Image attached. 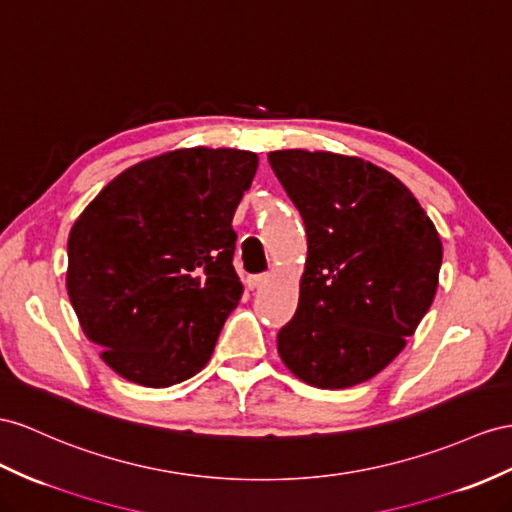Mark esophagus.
Masks as SVG:
<instances>
[{
  "mask_svg": "<svg viewBox=\"0 0 512 512\" xmlns=\"http://www.w3.org/2000/svg\"><path fill=\"white\" fill-rule=\"evenodd\" d=\"M268 281H270L268 274H259V277H251V279H248L246 285H248V290H259V287H264Z\"/></svg>",
  "mask_w": 512,
  "mask_h": 512,
  "instance_id": "esophagus-1",
  "label": "esophagus"
}]
</instances>
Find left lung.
<instances>
[{
	"mask_svg": "<svg viewBox=\"0 0 512 512\" xmlns=\"http://www.w3.org/2000/svg\"><path fill=\"white\" fill-rule=\"evenodd\" d=\"M268 162L307 233L298 307L277 335L279 357L318 389L370 381L435 300L439 233L398 177L357 155L281 149Z\"/></svg>",
	"mask_w": 512,
	"mask_h": 512,
	"instance_id": "left-lung-1",
	"label": "left lung"
}]
</instances>
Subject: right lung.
Wrapping results in <instances>:
<instances>
[{"label": "right lung", "mask_w": 512, "mask_h": 512, "mask_svg": "<svg viewBox=\"0 0 512 512\" xmlns=\"http://www.w3.org/2000/svg\"><path fill=\"white\" fill-rule=\"evenodd\" d=\"M257 164L240 149L166 151L116 175L73 222L71 305L125 381L170 387L212 359L244 292L231 220Z\"/></svg>", "instance_id": "1"}]
</instances>
